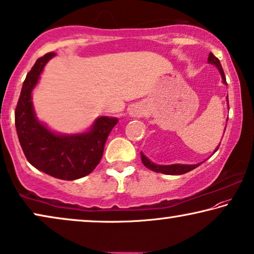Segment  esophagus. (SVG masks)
<instances>
[{"label": "esophagus", "mask_w": 254, "mask_h": 254, "mask_svg": "<svg viewBox=\"0 0 254 254\" xmlns=\"http://www.w3.org/2000/svg\"><path fill=\"white\" fill-rule=\"evenodd\" d=\"M130 115L132 117H141L144 115V110H142L140 107H132L130 109Z\"/></svg>", "instance_id": "1"}]
</instances>
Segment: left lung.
Wrapping results in <instances>:
<instances>
[{"mask_svg":"<svg viewBox=\"0 0 254 254\" xmlns=\"http://www.w3.org/2000/svg\"><path fill=\"white\" fill-rule=\"evenodd\" d=\"M208 63L216 65L217 69L220 70L221 76H222L223 83L227 84L226 76H224V72H223L222 65H221V63H220V60L217 59V57L214 56L213 53H209ZM217 148H219V146H217ZM217 148L215 149V152L217 151ZM141 161H142V163H144V166L146 168H148V169L155 171V173H161V174H166V175H183V174H187V173H189V171L193 170L194 168H197L198 166L201 164V163H198V164H170V166H160V164H155V163L149 161V160L146 158V156L142 154V153H141Z\"/></svg>","mask_w":254,"mask_h":254,"instance_id":"8db88e82","label":"left lung"}]
</instances>
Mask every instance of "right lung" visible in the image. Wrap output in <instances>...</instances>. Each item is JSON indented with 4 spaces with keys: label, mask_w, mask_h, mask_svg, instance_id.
Listing matches in <instances>:
<instances>
[{
    "label": "right lung",
    "mask_w": 254,
    "mask_h": 254,
    "mask_svg": "<svg viewBox=\"0 0 254 254\" xmlns=\"http://www.w3.org/2000/svg\"><path fill=\"white\" fill-rule=\"evenodd\" d=\"M55 55L47 53L38 59L27 73L15 110V124L21 149L32 166L59 180L73 181L95 169L119 120L99 117L91 131L70 135L54 133L39 122L32 105V91L46 63Z\"/></svg>",
    "instance_id": "add662e5"
}]
</instances>
